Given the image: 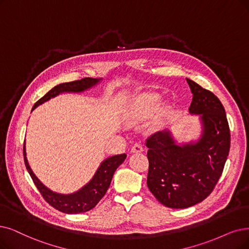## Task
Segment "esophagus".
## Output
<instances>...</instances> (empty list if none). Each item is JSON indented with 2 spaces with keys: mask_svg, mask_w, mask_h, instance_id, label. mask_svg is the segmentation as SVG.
Returning <instances> with one entry per match:
<instances>
[{
  "mask_svg": "<svg viewBox=\"0 0 249 249\" xmlns=\"http://www.w3.org/2000/svg\"><path fill=\"white\" fill-rule=\"evenodd\" d=\"M143 150H144V147H143V145L141 143H136L132 147V152L133 153H140Z\"/></svg>",
  "mask_w": 249,
  "mask_h": 249,
  "instance_id": "obj_1",
  "label": "esophagus"
}]
</instances>
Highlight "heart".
Instances as JSON below:
<instances>
[{
	"label": "heart",
	"instance_id": "1",
	"mask_svg": "<svg viewBox=\"0 0 249 249\" xmlns=\"http://www.w3.org/2000/svg\"><path fill=\"white\" fill-rule=\"evenodd\" d=\"M157 100V97L152 96H145L142 99H140V100L136 103L134 111L130 114V116H128L130 122H140L145 118H148L149 116H151L156 108ZM167 109V106L163 107V112H166Z\"/></svg>",
	"mask_w": 249,
	"mask_h": 249
}]
</instances>
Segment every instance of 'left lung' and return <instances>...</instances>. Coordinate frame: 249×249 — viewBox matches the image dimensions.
<instances>
[{
    "mask_svg": "<svg viewBox=\"0 0 249 249\" xmlns=\"http://www.w3.org/2000/svg\"><path fill=\"white\" fill-rule=\"evenodd\" d=\"M193 99L189 111L201 114L203 133L195 144L176 145L168 132L149 137L146 146L147 186L161 204L186 208L203 201L222 176L230 151L231 135L218 98L187 78Z\"/></svg>",
    "mask_w": 249,
    "mask_h": 249,
    "instance_id": "8db88e82",
    "label": "left lung"
}]
</instances>
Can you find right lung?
Instances as JSON below:
<instances>
[{
	"mask_svg": "<svg viewBox=\"0 0 249 249\" xmlns=\"http://www.w3.org/2000/svg\"><path fill=\"white\" fill-rule=\"evenodd\" d=\"M98 82L99 79L97 78L85 77L82 79H78V81L58 85L54 87L52 90H50L44 97L39 99L38 101L36 102V104L33 107V110L37 105L48 101L49 99H51L62 92H83L87 90V89L96 85ZM23 155L26 170L29 173V175H31L35 185L36 186L39 193L42 194L44 199L50 205L56 208V210L64 213H81L91 211L92 208H94L108 190L116 168L124 161V159L126 157L125 154H119L105 159L101 163L100 167L98 168V171L96 172L92 180L85 187H83L81 190L73 194L61 195L49 190V189L39 182L38 178L35 176L32 168L29 167V164L27 162L25 145L23 147Z\"/></svg>",
	"mask_w": 249,
	"mask_h": 249,
	"instance_id": "1",
	"label": "right lung"
}]
</instances>
